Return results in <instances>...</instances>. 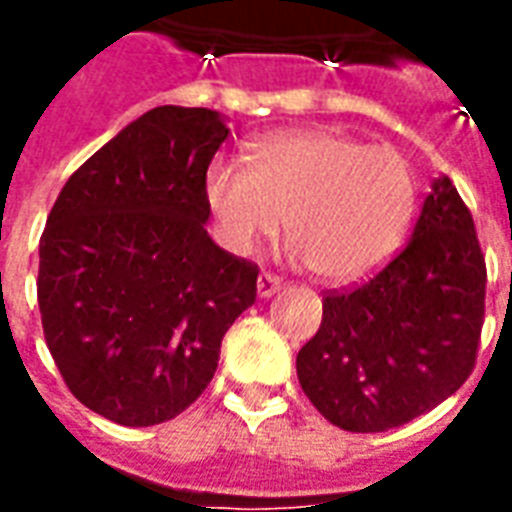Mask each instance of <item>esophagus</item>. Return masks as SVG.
Segmentation results:
<instances>
[{"label":"esophagus","mask_w":512,"mask_h":512,"mask_svg":"<svg viewBox=\"0 0 512 512\" xmlns=\"http://www.w3.org/2000/svg\"><path fill=\"white\" fill-rule=\"evenodd\" d=\"M279 290H282V279L274 277V274H260L257 277V296L260 299H271Z\"/></svg>","instance_id":"obj_1"}]
</instances>
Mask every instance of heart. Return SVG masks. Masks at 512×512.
<instances>
[{
  "label": "heart",
  "instance_id": "1",
  "mask_svg": "<svg viewBox=\"0 0 512 512\" xmlns=\"http://www.w3.org/2000/svg\"><path fill=\"white\" fill-rule=\"evenodd\" d=\"M202 189L233 255H252L285 219L290 257L337 285L386 263L417 200L414 172L397 150L321 128L268 136L249 167L216 158Z\"/></svg>",
  "mask_w": 512,
  "mask_h": 512
}]
</instances>
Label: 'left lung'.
<instances>
[{
	"mask_svg": "<svg viewBox=\"0 0 512 512\" xmlns=\"http://www.w3.org/2000/svg\"><path fill=\"white\" fill-rule=\"evenodd\" d=\"M483 312L472 213L441 175L400 255L365 285L323 299L321 329L296 356L301 389L351 433L406 425L469 378Z\"/></svg>",
	"mask_w": 512,
	"mask_h": 512,
	"instance_id": "left-lung-1",
	"label": "left lung"
}]
</instances>
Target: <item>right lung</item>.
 Returning <instances> with one entry per match:
<instances>
[{"mask_svg":"<svg viewBox=\"0 0 512 512\" xmlns=\"http://www.w3.org/2000/svg\"><path fill=\"white\" fill-rule=\"evenodd\" d=\"M227 134L213 109L156 106L73 172L46 219V345L76 400L117 425L186 411L255 304L257 266L205 230V172Z\"/></svg>","mask_w":512,"mask_h":512,"instance_id":"1","label":"right lung"}]
</instances>
